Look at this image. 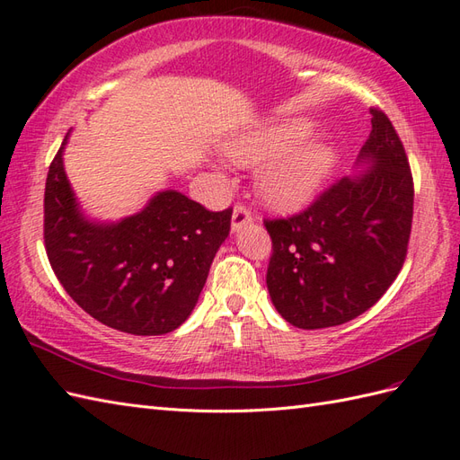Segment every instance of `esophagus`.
Here are the masks:
<instances>
[{"instance_id": "34e87169", "label": "esophagus", "mask_w": 460, "mask_h": 460, "mask_svg": "<svg viewBox=\"0 0 460 460\" xmlns=\"http://www.w3.org/2000/svg\"><path fill=\"white\" fill-rule=\"evenodd\" d=\"M252 221V216L251 211L244 208V206H234L233 209V217H231V231H239L243 229L244 226H249V223Z\"/></svg>"}]
</instances>
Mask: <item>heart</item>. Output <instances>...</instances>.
Segmentation results:
<instances>
[{
	"instance_id": "obj_1",
	"label": "heart",
	"mask_w": 460,
	"mask_h": 460,
	"mask_svg": "<svg viewBox=\"0 0 460 460\" xmlns=\"http://www.w3.org/2000/svg\"><path fill=\"white\" fill-rule=\"evenodd\" d=\"M314 125L304 119H276L234 135L226 153L244 166L262 164L256 190L276 211H297L312 204L333 174L337 151L319 138H307Z\"/></svg>"
}]
</instances>
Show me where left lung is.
<instances>
[{
  "instance_id": "8db88e82",
  "label": "left lung",
  "mask_w": 460,
  "mask_h": 460,
  "mask_svg": "<svg viewBox=\"0 0 460 460\" xmlns=\"http://www.w3.org/2000/svg\"><path fill=\"white\" fill-rule=\"evenodd\" d=\"M372 113L355 174L290 219L264 221L272 239L270 300L288 323L325 329L375 305L402 269L413 217L408 156L390 119Z\"/></svg>"
}]
</instances>
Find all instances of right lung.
Instances as JSON below:
<instances>
[{
    "instance_id": "add662e5",
    "label": "right lung",
    "mask_w": 460,
    "mask_h": 460,
    "mask_svg": "<svg viewBox=\"0 0 460 460\" xmlns=\"http://www.w3.org/2000/svg\"><path fill=\"white\" fill-rule=\"evenodd\" d=\"M64 137L45 188V247L64 290L100 323L131 335H164L194 312L231 209L208 211L163 190L119 221L85 216L64 170Z\"/></svg>"
}]
</instances>
